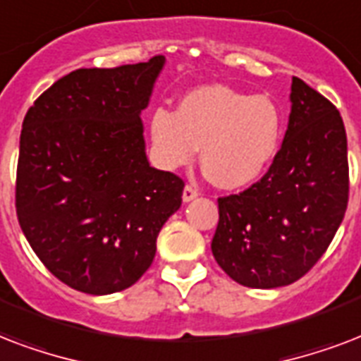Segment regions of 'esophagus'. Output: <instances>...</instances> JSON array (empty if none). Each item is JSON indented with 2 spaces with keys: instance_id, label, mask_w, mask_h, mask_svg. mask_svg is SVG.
<instances>
[{
  "instance_id": "1",
  "label": "esophagus",
  "mask_w": 361,
  "mask_h": 361,
  "mask_svg": "<svg viewBox=\"0 0 361 361\" xmlns=\"http://www.w3.org/2000/svg\"><path fill=\"white\" fill-rule=\"evenodd\" d=\"M197 197V190L192 188V186H184L183 190V201L184 203H190L192 200H195Z\"/></svg>"
}]
</instances>
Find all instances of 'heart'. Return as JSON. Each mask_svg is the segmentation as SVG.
<instances>
[{"instance_id": "obj_1", "label": "heart", "mask_w": 361, "mask_h": 361, "mask_svg": "<svg viewBox=\"0 0 361 361\" xmlns=\"http://www.w3.org/2000/svg\"><path fill=\"white\" fill-rule=\"evenodd\" d=\"M149 133L156 161L173 171L197 154L219 188H247L275 158L281 113L267 96H247L222 85L195 88L177 111L150 113Z\"/></svg>"}]
</instances>
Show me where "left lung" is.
Instances as JSON below:
<instances>
[{
    "label": "left lung",
    "instance_id": "1",
    "mask_svg": "<svg viewBox=\"0 0 361 361\" xmlns=\"http://www.w3.org/2000/svg\"><path fill=\"white\" fill-rule=\"evenodd\" d=\"M290 116L269 171L243 194L219 200L211 250L233 281L281 288L326 252L348 203L346 131L339 111L294 77Z\"/></svg>",
    "mask_w": 361,
    "mask_h": 361
}]
</instances>
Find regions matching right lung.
<instances>
[{
  "mask_svg": "<svg viewBox=\"0 0 361 361\" xmlns=\"http://www.w3.org/2000/svg\"><path fill=\"white\" fill-rule=\"evenodd\" d=\"M164 56L77 69L24 116L16 214L30 247L67 286L107 295L135 284L184 183L150 166L141 113Z\"/></svg>",
  "mask_w": 361,
  "mask_h": 361,
  "instance_id": "1",
  "label": "right lung"
}]
</instances>
